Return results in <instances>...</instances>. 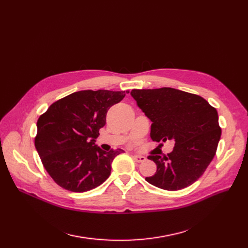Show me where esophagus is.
<instances>
[{
    "instance_id": "esophagus-1",
    "label": "esophagus",
    "mask_w": 248,
    "mask_h": 248,
    "mask_svg": "<svg viewBox=\"0 0 248 248\" xmlns=\"http://www.w3.org/2000/svg\"><path fill=\"white\" fill-rule=\"evenodd\" d=\"M133 158H134V160H135L136 162H138V163H142V162H145V161L147 160L146 157H144V155H133Z\"/></svg>"
}]
</instances>
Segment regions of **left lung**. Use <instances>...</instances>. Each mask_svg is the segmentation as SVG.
Wrapping results in <instances>:
<instances>
[{
  "instance_id": "1",
  "label": "left lung",
  "mask_w": 248,
  "mask_h": 248,
  "mask_svg": "<svg viewBox=\"0 0 248 248\" xmlns=\"http://www.w3.org/2000/svg\"><path fill=\"white\" fill-rule=\"evenodd\" d=\"M131 94L152 122L151 139L175 142L168 157L149 155L157 165V172L146 181L168 191L192 185L217 150L221 128L216 108L199 95L171 87L133 89Z\"/></svg>"
}]
</instances>
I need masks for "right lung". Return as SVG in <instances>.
I'll return each instance as SVG.
<instances>
[{"label":"right lung","instance_id":"right-lung-1","mask_svg":"<svg viewBox=\"0 0 248 248\" xmlns=\"http://www.w3.org/2000/svg\"><path fill=\"white\" fill-rule=\"evenodd\" d=\"M124 91L81 90L52 103L38 119L35 148L47 173L63 189L93 190L106 181L122 149L106 152L95 144L107 112Z\"/></svg>","mask_w":248,"mask_h":248}]
</instances>
